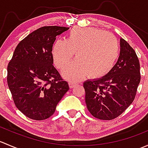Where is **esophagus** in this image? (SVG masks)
Wrapping results in <instances>:
<instances>
[{"instance_id": "1", "label": "esophagus", "mask_w": 148, "mask_h": 148, "mask_svg": "<svg viewBox=\"0 0 148 148\" xmlns=\"http://www.w3.org/2000/svg\"><path fill=\"white\" fill-rule=\"evenodd\" d=\"M77 84H78V83L75 82L70 81L69 82V87H70V88H73V87H74V86H77Z\"/></svg>"}]
</instances>
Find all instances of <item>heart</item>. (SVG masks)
<instances>
[{
  "label": "heart",
  "instance_id": "b5f03b06",
  "mask_svg": "<svg viewBox=\"0 0 148 148\" xmlns=\"http://www.w3.org/2000/svg\"><path fill=\"white\" fill-rule=\"evenodd\" d=\"M76 53L79 60L70 64L62 72L69 80L77 81L88 74L92 79L107 75L119 57L120 46L110 33L95 28H74L66 39L56 40L52 48L53 62L62 69Z\"/></svg>",
  "mask_w": 148,
  "mask_h": 148
}]
</instances>
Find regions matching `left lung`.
Segmentation results:
<instances>
[{"instance_id": "1", "label": "left lung", "mask_w": 148, "mask_h": 148, "mask_svg": "<svg viewBox=\"0 0 148 148\" xmlns=\"http://www.w3.org/2000/svg\"><path fill=\"white\" fill-rule=\"evenodd\" d=\"M140 78L138 56L121 38L120 56L112 69L102 78L84 82L89 112L103 120L120 116L135 99Z\"/></svg>"}]
</instances>
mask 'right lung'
<instances>
[{"label": "right lung", "mask_w": 148, "mask_h": 148, "mask_svg": "<svg viewBox=\"0 0 148 148\" xmlns=\"http://www.w3.org/2000/svg\"><path fill=\"white\" fill-rule=\"evenodd\" d=\"M69 28L44 26L19 42L8 63L7 82L15 105L30 119L44 120L69 89L53 65L52 47Z\"/></svg>", "instance_id": "right-lung-1"}]
</instances>
